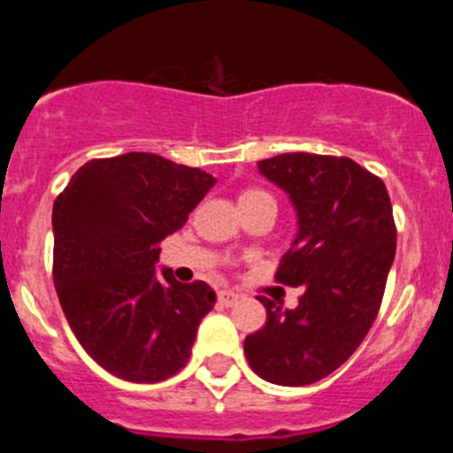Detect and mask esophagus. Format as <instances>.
Returning a JSON list of instances; mask_svg holds the SVG:
<instances>
[{
	"instance_id": "1",
	"label": "esophagus",
	"mask_w": 453,
	"mask_h": 453,
	"mask_svg": "<svg viewBox=\"0 0 453 453\" xmlns=\"http://www.w3.org/2000/svg\"><path fill=\"white\" fill-rule=\"evenodd\" d=\"M218 302L222 303V306H234V303L238 302V295H235L234 290H219Z\"/></svg>"
}]
</instances>
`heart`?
I'll use <instances>...</instances> for the list:
<instances>
[{"mask_svg":"<svg viewBox=\"0 0 453 453\" xmlns=\"http://www.w3.org/2000/svg\"><path fill=\"white\" fill-rule=\"evenodd\" d=\"M256 197H270V195H267V192H263V190H256V188H251V190H245L242 195H240V199H256Z\"/></svg>","mask_w":453,"mask_h":453,"instance_id":"heart-1","label":"heart"}]
</instances>
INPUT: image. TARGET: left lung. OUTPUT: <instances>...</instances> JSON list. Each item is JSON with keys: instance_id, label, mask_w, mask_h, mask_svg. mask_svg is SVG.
Masks as SVG:
<instances>
[{"instance_id": "8db88e82", "label": "left lung", "mask_w": 453, "mask_h": 453, "mask_svg": "<svg viewBox=\"0 0 453 453\" xmlns=\"http://www.w3.org/2000/svg\"><path fill=\"white\" fill-rule=\"evenodd\" d=\"M258 172L297 211L276 281L303 295L292 311L258 297L267 322L245 338V356L265 381L308 386L338 370L374 324L397 250L392 203L381 179L345 156L279 154Z\"/></svg>"}]
</instances>
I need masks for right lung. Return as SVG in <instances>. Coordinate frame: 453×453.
<instances>
[{"mask_svg":"<svg viewBox=\"0 0 453 453\" xmlns=\"http://www.w3.org/2000/svg\"><path fill=\"white\" fill-rule=\"evenodd\" d=\"M213 186L199 167L129 151L88 161L56 197L58 302L88 356L124 381H165L190 358L215 292L156 261Z\"/></svg>","mask_w":453,"mask_h":453,"instance_id":"obj_1","label":"right lung"}]
</instances>
